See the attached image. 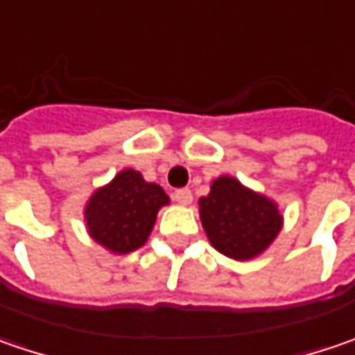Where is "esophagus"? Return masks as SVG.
<instances>
[{"instance_id": "1", "label": "esophagus", "mask_w": 355, "mask_h": 355, "mask_svg": "<svg viewBox=\"0 0 355 355\" xmlns=\"http://www.w3.org/2000/svg\"><path fill=\"white\" fill-rule=\"evenodd\" d=\"M175 200H177L178 205H191L193 202V193L189 191V189H178L175 191Z\"/></svg>"}]
</instances>
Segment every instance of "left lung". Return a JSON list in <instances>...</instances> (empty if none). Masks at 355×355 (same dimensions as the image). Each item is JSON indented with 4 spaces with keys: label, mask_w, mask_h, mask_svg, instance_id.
Returning <instances> with one entry per match:
<instances>
[{
    "label": "left lung",
    "mask_w": 355,
    "mask_h": 355,
    "mask_svg": "<svg viewBox=\"0 0 355 355\" xmlns=\"http://www.w3.org/2000/svg\"><path fill=\"white\" fill-rule=\"evenodd\" d=\"M198 208L210 244L234 260L262 254L282 228L278 205L232 177L216 178L210 193L198 200Z\"/></svg>",
    "instance_id": "obj_1"
}]
</instances>
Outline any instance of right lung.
I'll return each instance as SVG.
<instances>
[{
  "instance_id": "right-lung-1",
  "label": "right lung",
  "mask_w": 355,
  "mask_h": 355,
  "mask_svg": "<svg viewBox=\"0 0 355 355\" xmlns=\"http://www.w3.org/2000/svg\"><path fill=\"white\" fill-rule=\"evenodd\" d=\"M164 205L168 196L159 184L147 182L139 171L125 168L91 194L85 207L87 230L107 250L127 254L147 242Z\"/></svg>"
}]
</instances>
